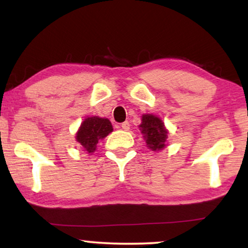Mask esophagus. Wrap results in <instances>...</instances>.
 <instances>
[{
  "label": "esophagus",
  "instance_id": "obj_1",
  "mask_svg": "<svg viewBox=\"0 0 248 248\" xmlns=\"http://www.w3.org/2000/svg\"><path fill=\"white\" fill-rule=\"evenodd\" d=\"M121 127L123 128L124 131H128V130H130V123H128L127 121H126V122H124V123H122Z\"/></svg>",
  "mask_w": 248,
  "mask_h": 248
}]
</instances>
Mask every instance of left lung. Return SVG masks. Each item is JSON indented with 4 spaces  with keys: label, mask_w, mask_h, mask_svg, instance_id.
<instances>
[{
    "label": "left lung",
    "mask_w": 248,
    "mask_h": 248,
    "mask_svg": "<svg viewBox=\"0 0 248 248\" xmlns=\"http://www.w3.org/2000/svg\"><path fill=\"white\" fill-rule=\"evenodd\" d=\"M139 128L143 134L145 143L149 149H151L152 151H160L166 148L168 130L166 128L161 118L154 114H143Z\"/></svg>",
    "instance_id": "obj_1"
}]
</instances>
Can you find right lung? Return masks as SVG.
Returning a JSON list of instances; mask_svg holds the SVG:
<instances>
[{
  "instance_id": "right-lung-1",
  "label": "right lung",
  "mask_w": 248,
  "mask_h": 248,
  "mask_svg": "<svg viewBox=\"0 0 248 248\" xmlns=\"http://www.w3.org/2000/svg\"><path fill=\"white\" fill-rule=\"evenodd\" d=\"M113 132V125L108 118L90 116L84 118L76 134V141L88 154L96 151L97 144Z\"/></svg>"
}]
</instances>
